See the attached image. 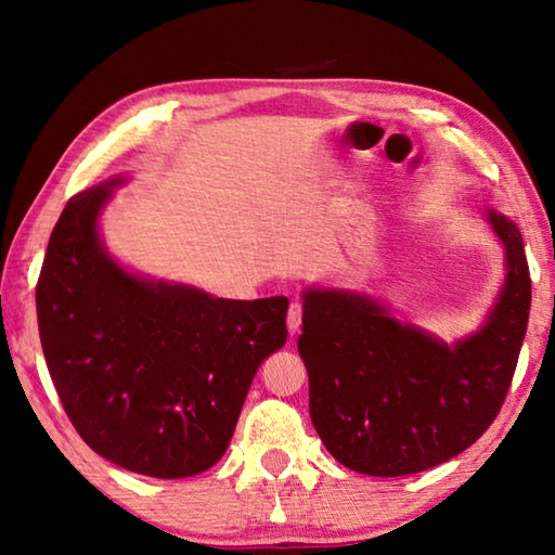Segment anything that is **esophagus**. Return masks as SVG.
Returning <instances> with one entry per match:
<instances>
[{
	"label": "esophagus",
	"mask_w": 555,
	"mask_h": 555,
	"mask_svg": "<svg viewBox=\"0 0 555 555\" xmlns=\"http://www.w3.org/2000/svg\"><path fill=\"white\" fill-rule=\"evenodd\" d=\"M300 321H304V304H300V300H294L288 308V318H286L291 335H296L300 331Z\"/></svg>",
	"instance_id": "obj_1"
}]
</instances>
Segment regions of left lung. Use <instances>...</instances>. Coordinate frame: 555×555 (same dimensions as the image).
<instances>
[{"label":"left lung","mask_w":555,"mask_h":555,"mask_svg":"<svg viewBox=\"0 0 555 555\" xmlns=\"http://www.w3.org/2000/svg\"><path fill=\"white\" fill-rule=\"evenodd\" d=\"M506 251L490 318L455 345L403 325L370 296L308 288L298 352L311 421L337 463L401 477L463 453L500 413L519 360L531 276L519 228L487 210Z\"/></svg>","instance_id":"8db88e82"}]
</instances>
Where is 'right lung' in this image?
I'll return each instance as SVG.
<instances>
[{"instance_id": "obj_1", "label": "right lung", "mask_w": 555, "mask_h": 555, "mask_svg": "<svg viewBox=\"0 0 555 555\" xmlns=\"http://www.w3.org/2000/svg\"><path fill=\"white\" fill-rule=\"evenodd\" d=\"M119 183L73 195L55 222L36 284L41 347L98 455L178 480L224 455L259 364L286 343L288 298H215L129 274L98 234Z\"/></svg>"}]
</instances>
